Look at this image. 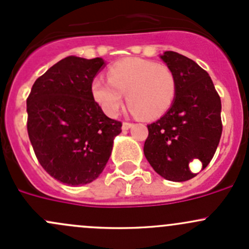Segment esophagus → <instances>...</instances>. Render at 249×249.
Returning a JSON list of instances; mask_svg holds the SVG:
<instances>
[{
    "label": "esophagus",
    "instance_id": "esophagus-1",
    "mask_svg": "<svg viewBox=\"0 0 249 249\" xmlns=\"http://www.w3.org/2000/svg\"><path fill=\"white\" fill-rule=\"evenodd\" d=\"M134 126V124H132V123H129V122H124L123 123V130H129L130 127H132Z\"/></svg>",
    "mask_w": 249,
    "mask_h": 249
}]
</instances>
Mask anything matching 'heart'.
I'll use <instances>...</instances> for the list:
<instances>
[{
    "instance_id": "b5f03b06",
    "label": "heart",
    "mask_w": 249,
    "mask_h": 249,
    "mask_svg": "<svg viewBox=\"0 0 249 249\" xmlns=\"http://www.w3.org/2000/svg\"><path fill=\"white\" fill-rule=\"evenodd\" d=\"M108 80L95 77L91 95L105 114L115 117L123 94L132 112L145 120L158 119L172 107L177 95V77L167 65L150 60L125 59L107 71Z\"/></svg>"
}]
</instances>
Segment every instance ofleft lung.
<instances>
[{"label":"left lung","mask_w":249,"mask_h":249,"mask_svg":"<svg viewBox=\"0 0 249 249\" xmlns=\"http://www.w3.org/2000/svg\"><path fill=\"white\" fill-rule=\"evenodd\" d=\"M177 77L172 107L147 125L143 152L154 171L172 182L192 179L189 164L199 159L205 169L222 136V102L212 79L195 61L176 52L160 56Z\"/></svg>","instance_id":"left-lung-1"}]
</instances>
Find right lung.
I'll use <instances>...</instances> for the list:
<instances>
[{
	"label": "right lung",
	"instance_id": "obj_1",
	"mask_svg": "<svg viewBox=\"0 0 249 249\" xmlns=\"http://www.w3.org/2000/svg\"><path fill=\"white\" fill-rule=\"evenodd\" d=\"M106 62L67 56L35 82L26 100L27 132L46 171L67 185H83L104 171L122 123L102 112L91 82Z\"/></svg>",
	"mask_w": 249,
	"mask_h": 249
}]
</instances>
